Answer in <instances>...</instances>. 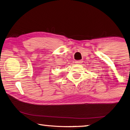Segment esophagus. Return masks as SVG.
<instances>
[{"instance_id":"esophagus-1","label":"esophagus","mask_w":130,"mask_h":130,"mask_svg":"<svg viewBox=\"0 0 130 130\" xmlns=\"http://www.w3.org/2000/svg\"><path fill=\"white\" fill-rule=\"evenodd\" d=\"M82 61H76V62H75V63H76V64H80V63H82Z\"/></svg>"}]
</instances>
